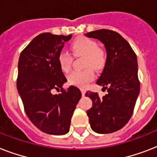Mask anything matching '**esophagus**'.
Listing matches in <instances>:
<instances>
[{"mask_svg": "<svg viewBox=\"0 0 157 157\" xmlns=\"http://www.w3.org/2000/svg\"><path fill=\"white\" fill-rule=\"evenodd\" d=\"M81 94H82V96H85V94H86V90H85V89L81 88Z\"/></svg>", "mask_w": 157, "mask_h": 157, "instance_id": "esophagus-1", "label": "esophagus"}]
</instances>
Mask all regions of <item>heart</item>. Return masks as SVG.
I'll return each instance as SVG.
<instances>
[{"label": "heart", "mask_w": 157, "mask_h": 157, "mask_svg": "<svg viewBox=\"0 0 157 157\" xmlns=\"http://www.w3.org/2000/svg\"><path fill=\"white\" fill-rule=\"evenodd\" d=\"M71 50L76 56H84V71H74L68 75V82L71 85L84 87L94 79V73L92 69L96 71L101 70L105 64V54L103 50L98 47L95 40L88 37H80L75 40L71 45ZM58 61L61 69L65 72L70 70L72 57L66 51H61L58 56Z\"/></svg>", "instance_id": "1"}]
</instances>
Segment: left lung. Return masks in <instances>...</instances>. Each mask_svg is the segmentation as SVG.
<instances>
[{"instance_id":"8db88e82","label":"left lung","mask_w":157,"mask_h":157,"mask_svg":"<svg viewBox=\"0 0 157 157\" xmlns=\"http://www.w3.org/2000/svg\"><path fill=\"white\" fill-rule=\"evenodd\" d=\"M103 43L107 52L104 68L96 83L107 89L103 98L89 92L92 100L87 111L91 129L98 134L119 130L130 119L140 90L137 56L124 38L117 32L101 29L85 34Z\"/></svg>"}]
</instances>
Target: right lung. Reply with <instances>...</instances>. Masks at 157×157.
Returning <instances> with one entry per match:
<instances>
[{"label":"right lung","instance_id":"right-lung-1","mask_svg":"<svg viewBox=\"0 0 157 157\" xmlns=\"http://www.w3.org/2000/svg\"><path fill=\"white\" fill-rule=\"evenodd\" d=\"M72 36L41 33L21 53L18 64L17 89L27 116L44 133L63 135L68 133L71 119L81 98L78 88L63 90L67 79L58 56ZM62 93L54 95V89Z\"/></svg>","mask_w":157,"mask_h":157}]
</instances>
